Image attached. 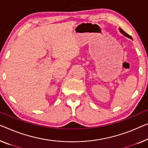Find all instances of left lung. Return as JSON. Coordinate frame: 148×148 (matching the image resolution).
I'll return each instance as SVG.
<instances>
[{
  "label": "left lung",
  "instance_id": "1",
  "mask_svg": "<svg viewBox=\"0 0 148 148\" xmlns=\"http://www.w3.org/2000/svg\"><path fill=\"white\" fill-rule=\"evenodd\" d=\"M119 30H120V32L121 33H122V34L123 35H124L125 36H126V37H127V38H130V39H132V36H130V35L127 34L126 32H125L124 31H123V30L122 29V28H119Z\"/></svg>",
  "mask_w": 148,
  "mask_h": 148
}]
</instances>
